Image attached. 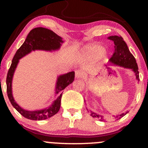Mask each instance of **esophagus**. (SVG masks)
<instances>
[{"label": "esophagus", "instance_id": "obj_1", "mask_svg": "<svg viewBox=\"0 0 148 148\" xmlns=\"http://www.w3.org/2000/svg\"><path fill=\"white\" fill-rule=\"evenodd\" d=\"M84 72H83L81 70L78 69V70H76L75 72V76L76 78H77V79H81V78L84 77Z\"/></svg>", "mask_w": 148, "mask_h": 148}]
</instances>
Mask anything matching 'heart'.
Here are the masks:
<instances>
[{
	"instance_id": "heart-1",
	"label": "heart",
	"mask_w": 148,
	"mask_h": 148,
	"mask_svg": "<svg viewBox=\"0 0 148 148\" xmlns=\"http://www.w3.org/2000/svg\"><path fill=\"white\" fill-rule=\"evenodd\" d=\"M86 51H87L88 54H90V55L92 56H98L102 53L103 51V48L100 45H94L89 46L86 49Z\"/></svg>"
}]
</instances>
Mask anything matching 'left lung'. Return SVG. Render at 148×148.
Instances as JSON below:
<instances>
[{"label": "left lung", "mask_w": 148, "mask_h": 148, "mask_svg": "<svg viewBox=\"0 0 148 148\" xmlns=\"http://www.w3.org/2000/svg\"><path fill=\"white\" fill-rule=\"evenodd\" d=\"M108 39L111 40H113L115 45V49L113 55L111 58H110V62H113V64H118V65L122 66V67H126V68H130L133 69V71L135 72L136 77L139 80V72H138V67L137 65L136 61L135 58L134 56L131 53V52L129 50L127 44L124 41L123 38L121 36H111L108 37ZM128 111L126 113H123L115 116V119L119 120L121 118H123L124 115H125ZM90 115L93 118H97L99 119L101 121H104V118L101 115H99L94 112L90 111Z\"/></svg>", "instance_id": "obj_1"}]
</instances>
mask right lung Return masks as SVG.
<instances>
[{
  "instance_id": "add662e5",
  "label": "right lung",
  "mask_w": 148,
  "mask_h": 148,
  "mask_svg": "<svg viewBox=\"0 0 148 148\" xmlns=\"http://www.w3.org/2000/svg\"><path fill=\"white\" fill-rule=\"evenodd\" d=\"M62 42L63 41L62 40V38L56 35L54 32H53L52 30L45 28H42V27L35 28L30 30L25 42L21 46V47L16 51V53L13 58L11 66H10L8 72V75H7V92H8V98H9L12 105L20 114L25 117V118L33 120H42L51 118L53 115L56 114L60 108L62 90L74 81L75 73L74 72H71L59 76L57 81L56 92L60 95L54 101L52 106L45 108V109L40 110V111H25L15 102L12 97V76L18 62V60L26 54L29 53L32 51L37 50V49L46 51L56 50L60 48L61 43H62Z\"/></svg>"
}]
</instances>
